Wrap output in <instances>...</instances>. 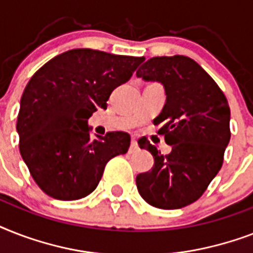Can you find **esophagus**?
Here are the masks:
<instances>
[{"instance_id": "esophagus-1", "label": "esophagus", "mask_w": 253, "mask_h": 253, "mask_svg": "<svg viewBox=\"0 0 253 253\" xmlns=\"http://www.w3.org/2000/svg\"><path fill=\"white\" fill-rule=\"evenodd\" d=\"M138 142H136V139L132 138L131 140V147H130V152H135V151H138Z\"/></svg>"}]
</instances>
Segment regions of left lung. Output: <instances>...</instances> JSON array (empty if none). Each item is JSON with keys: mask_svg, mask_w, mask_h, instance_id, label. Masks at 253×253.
<instances>
[{"mask_svg": "<svg viewBox=\"0 0 253 253\" xmlns=\"http://www.w3.org/2000/svg\"><path fill=\"white\" fill-rule=\"evenodd\" d=\"M136 76L164 85L166 105L154 125L172 146L170 154L163 155L147 138L139 139L155 163L136 176L138 192L154 208H185L204 194L222 168L231 138L227 98L200 64L182 55L152 57Z\"/></svg>", "mask_w": 253, "mask_h": 253, "instance_id": "left-lung-1", "label": "left lung"}]
</instances>
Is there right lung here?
Instances as JSON below:
<instances>
[{
  "mask_svg": "<svg viewBox=\"0 0 253 253\" xmlns=\"http://www.w3.org/2000/svg\"><path fill=\"white\" fill-rule=\"evenodd\" d=\"M143 60L76 48L51 59L30 79L17 119L19 151L45 194L60 201L89 196L107 162L128 151L127 132L93 139L87 119L98 107L106 109L111 91L130 80Z\"/></svg>",
  "mask_w": 253,
  "mask_h": 253,
  "instance_id": "add662e5",
  "label": "right lung"
}]
</instances>
